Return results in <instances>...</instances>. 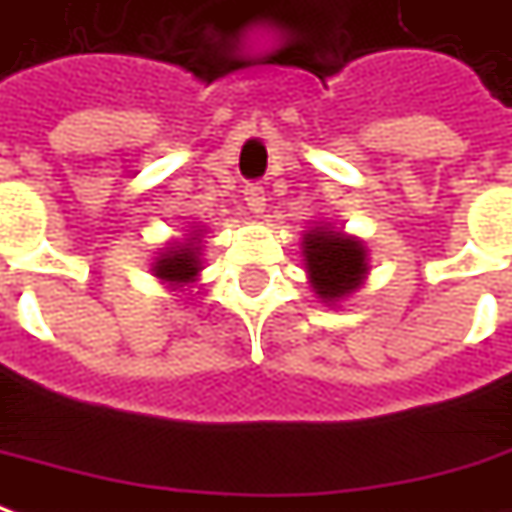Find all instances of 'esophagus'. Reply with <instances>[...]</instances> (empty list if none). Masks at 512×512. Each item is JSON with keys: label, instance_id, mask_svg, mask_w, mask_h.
I'll list each match as a JSON object with an SVG mask.
<instances>
[{"label": "esophagus", "instance_id": "esophagus-1", "mask_svg": "<svg viewBox=\"0 0 512 512\" xmlns=\"http://www.w3.org/2000/svg\"><path fill=\"white\" fill-rule=\"evenodd\" d=\"M245 205H248L253 214H262L264 205H267V194H264L262 183L245 185Z\"/></svg>", "mask_w": 512, "mask_h": 512}]
</instances>
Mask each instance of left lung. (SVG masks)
I'll use <instances>...</instances> for the list:
<instances>
[{"label": "left lung", "instance_id": "left-lung-1", "mask_svg": "<svg viewBox=\"0 0 512 512\" xmlns=\"http://www.w3.org/2000/svg\"><path fill=\"white\" fill-rule=\"evenodd\" d=\"M304 256L315 293L329 301L352 293L366 273L363 245L341 233L310 231L304 236Z\"/></svg>", "mask_w": 512, "mask_h": 512}]
</instances>
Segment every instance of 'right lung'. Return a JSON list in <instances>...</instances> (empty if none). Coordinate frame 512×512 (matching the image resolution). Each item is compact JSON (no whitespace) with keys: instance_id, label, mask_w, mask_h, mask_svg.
I'll return each instance as SVG.
<instances>
[{"instance_id":"add662e5","label":"right lung","mask_w":512,"mask_h":512,"mask_svg":"<svg viewBox=\"0 0 512 512\" xmlns=\"http://www.w3.org/2000/svg\"><path fill=\"white\" fill-rule=\"evenodd\" d=\"M197 270H200V262H197L194 248L171 250L157 262V276L166 281H191L197 276Z\"/></svg>"}]
</instances>
